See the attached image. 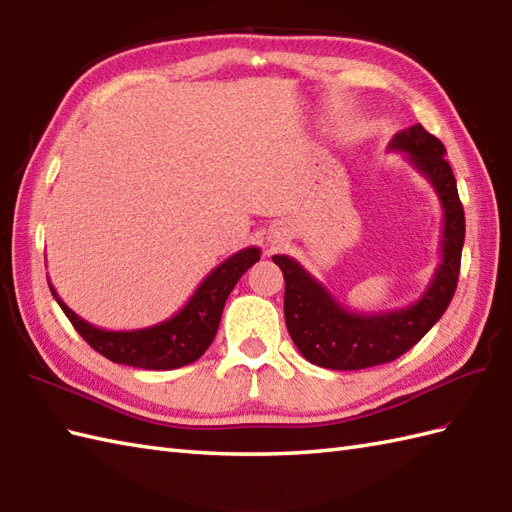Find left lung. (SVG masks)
I'll return each instance as SVG.
<instances>
[{"instance_id":"obj_1","label":"left lung","mask_w":512,"mask_h":512,"mask_svg":"<svg viewBox=\"0 0 512 512\" xmlns=\"http://www.w3.org/2000/svg\"><path fill=\"white\" fill-rule=\"evenodd\" d=\"M388 149L403 153L438 195L440 263L425 293L403 309L357 313L339 302L298 260L271 256L285 276V322L306 361L328 370H363L399 359L427 335L456 293L464 245V210L445 146L420 124L399 131Z\"/></svg>"}]
</instances>
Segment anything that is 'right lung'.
<instances>
[{
  "label": "right lung",
  "mask_w": 512,
  "mask_h": 512,
  "mask_svg": "<svg viewBox=\"0 0 512 512\" xmlns=\"http://www.w3.org/2000/svg\"><path fill=\"white\" fill-rule=\"evenodd\" d=\"M256 260H260L258 247H245L225 258L201 280L197 291L173 317L133 331H107L89 324L59 298L52 282L48 285L67 320L102 357L142 370H175L197 361L210 348L219 331L227 295Z\"/></svg>",
  "instance_id": "right-lung-1"
}]
</instances>
